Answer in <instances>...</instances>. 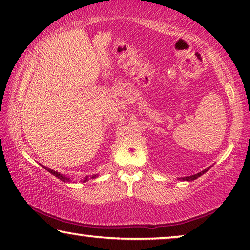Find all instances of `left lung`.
<instances>
[{
    "instance_id": "8db88e82",
    "label": "left lung",
    "mask_w": 250,
    "mask_h": 250,
    "mask_svg": "<svg viewBox=\"0 0 250 250\" xmlns=\"http://www.w3.org/2000/svg\"><path fill=\"white\" fill-rule=\"evenodd\" d=\"M211 168V166L210 167H208L207 169H203L202 172H200V173H197V174H194V175H191V176H185V177H182V178H180V180H182V181H188V182H191V181H194V180H196L197 177H200V176H202V175L204 174V173H207L208 169Z\"/></svg>"
}]
</instances>
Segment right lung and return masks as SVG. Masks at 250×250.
Returning a JSON list of instances; mask_svg holds the SVG:
<instances>
[{
  "mask_svg": "<svg viewBox=\"0 0 250 250\" xmlns=\"http://www.w3.org/2000/svg\"><path fill=\"white\" fill-rule=\"evenodd\" d=\"M42 166L43 167L44 169L48 170V172H49L50 174H53L54 176L58 177L59 180H61V181H62V182H70V177H66L65 175H62V174H61V173L56 172V170H54V169H50V168H48V167L43 166V165H42ZM96 176H98V175H92V176H85V178H84V182H86V181H88V180H91V178H95Z\"/></svg>",
  "mask_w": 250,
  "mask_h": 250,
  "instance_id": "right-lung-1",
  "label": "right lung"
}]
</instances>
